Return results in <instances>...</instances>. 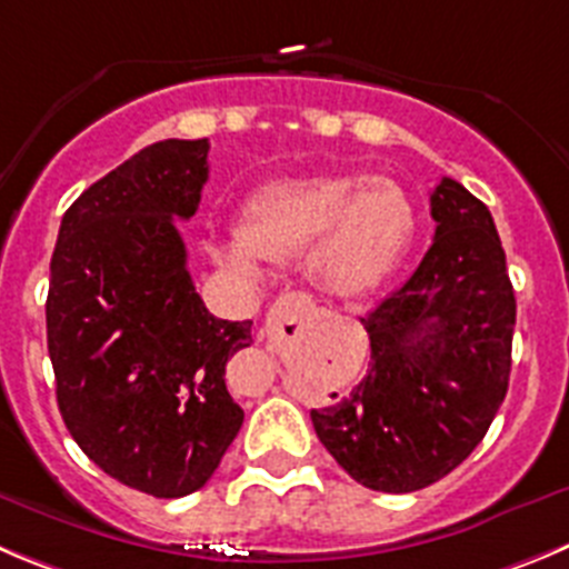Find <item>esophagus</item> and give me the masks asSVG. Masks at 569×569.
Segmentation results:
<instances>
[{
    "mask_svg": "<svg viewBox=\"0 0 569 569\" xmlns=\"http://www.w3.org/2000/svg\"><path fill=\"white\" fill-rule=\"evenodd\" d=\"M311 300L306 295H283L274 300V306L269 309V317H267V331H280L283 328V322H297V315H302V311H309Z\"/></svg>",
    "mask_w": 569,
    "mask_h": 569,
    "instance_id": "1",
    "label": "esophagus"
}]
</instances>
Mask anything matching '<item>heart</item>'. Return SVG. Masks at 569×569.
Segmentation results:
<instances>
[{
    "mask_svg": "<svg viewBox=\"0 0 569 569\" xmlns=\"http://www.w3.org/2000/svg\"><path fill=\"white\" fill-rule=\"evenodd\" d=\"M416 232L410 193L387 177L315 173L278 179L254 190L241 212V232L212 247L238 274H258L260 258H295L326 295L353 300L373 291Z\"/></svg>",
    "mask_w": 569,
    "mask_h": 569,
    "instance_id": "b5f03b06",
    "label": "heart"
}]
</instances>
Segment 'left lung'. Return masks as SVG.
Listing matches in <instances>:
<instances>
[{
  "label": "left lung",
  "mask_w": 569,
  "mask_h": 569,
  "mask_svg": "<svg viewBox=\"0 0 569 569\" xmlns=\"http://www.w3.org/2000/svg\"><path fill=\"white\" fill-rule=\"evenodd\" d=\"M435 241L362 326L370 365L348 396L311 410L317 438L365 488L410 493L486 438L511 376L517 300L491 212L443 177Z\"/></svg>",
  "instance_id": "left-lung-1"
}]
</instances>
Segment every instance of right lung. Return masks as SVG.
Listing matches in <instances>:
<instances>
[{
	"instance_id": "1",
	"label": "right lung",
	"mask_w": 569,
	"mask_h": 569,
	"mask_svg": "<svg viewBox=\"0 0 569 569\" xmlns=\"http://www.w3.org/2000/svg\"><path fill=\"white\" fill-rule=\"evenodd\" d=\"M207 151L162 140L126 159L63 212L50 260L63 423L94 466L159 500L199 491L243 423L224 368L252 342V320L204 309L173 224L199 210Z\"/></svg>"
}]
</instances>
